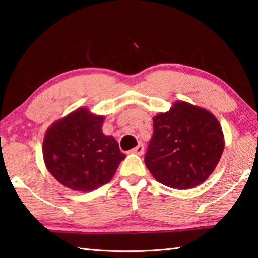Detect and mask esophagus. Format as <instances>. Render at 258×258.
<instances>
[{"mask_svg": "<svg viewBox=\"0 0 258 258\" xmlns=\"http://www.w3.org/2000/svg\"><path fill=\"white\" fill-rule=\"evenodd\" d=\"M143 151H145V147H143L142 143H140V145H138L137 147L133 148V149L131 150V152H132V154L139 155V156H141L143 154Z\"/></svg>", "mask_w": 258, "mask_h": 258, "instance_id": "34e87169", "label": "esophagus"}]
</instances>
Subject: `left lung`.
<instances>
[{
	"label": "left lung",
	"instance_id": "left-lung-1",
	"mask_svg": "<svg viewBox=\"0 0 258 258\" xmlns=\"http://www.w3.org/2000/svg\"><path fill=\"white\" fill-rule=\"evenodd\" d=\"M223 150V132L213 113L176 101L171 110L154 117L145 163L161 184L187 190L207 180Z\"/></svg>",
	"mask_w": 258,
	"mask_h": 258
}]
</instances>
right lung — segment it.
<instances>
[{
	"label": "right lung",
	"instance_id": "1",
	"mask_svg": "<svg viewBox=\"0 0 258 258\" xmlns=\"http://www.w3.org/2000/svg\"><path fill=\"white\" fill-rule=\"evenodd\" d=\"M104 117L80 108L47 128L43 158L52 176L74 191L89 192L107 184L125 154L111 135H104Z\"/></svg>",
	"mask_w": 258,
	"mask_h": 258
}]
</instances>
